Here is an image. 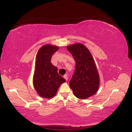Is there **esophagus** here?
Returning a JSON list of instances; mask_svg holds the SVG:
<instances>
[{
	"instance_id": "obj_1",
	"label": "esophagus",
	"mask_w": 132,
	"mask_h": 132,
	"mask_svg": "<svg viewBox=\"0 0 132 132\" xmlns=\"http://www.w3.org/2000/svg\"><path fill=\"white\" fill-rule=\"evenodd\" d=\"M63 78H64L65 79H66V81H67L68 80V76H67V75H64L63 76Z\"/></svg>"
}]
</instances>
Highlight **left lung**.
Here are the masks:
<instances>
[{"mask_svg":"<svg viewBox=\"0 0 132 132\" xmlns=\"http://www.w3.org/2000/svg\"><path fill=\"white\" fill-rule=\"evenodd\" d=\"M76 61V69L69 86L74 95L80 99H86L94 95L100 86L99 72L95 61L88 48L82 43L66 46Z\"/></svg>","mask_w":132,"mask_h":132,"instance_id":"left-lung-1","label":"left lung"}]
</instances>
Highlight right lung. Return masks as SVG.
I'll return each mask as SVG.
<instances>
[{
	"instance_id": "1",
	"label": "right lung",
	"mask_w": 132,
	"mask_h": 132,
	"mask_svg": "<svg viewBox=\"0 0 132 132\" xmlns=\"http://www.w3.org/2000/svg\"><path fill=\"white\" fill-rule=\"evenodd\" d=\"M59 48L47 44L41 47L36 55L33 84L38 94L43 98L53 97L61 84L66 82L57 73V68L51 63V56Z\"/></svg>"
}]
</instances>
